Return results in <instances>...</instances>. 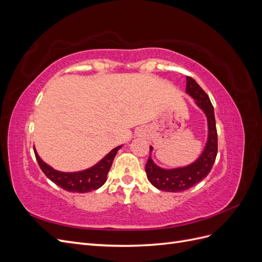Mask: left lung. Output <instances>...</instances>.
I'll return each mask as SVG.
<instances>
[{
  "mask_svg": "<svg viewBox=\"0 0 262 262\" xmlns=\"http://www.w3.org/2000/svg\"><path fill=\"white\" fill-rule=\"evenodd\" d=\"M186 92L199 106L208 119V142L201 156L186 167L175 169H163L154 164L150 156L145 164V171L148 180L154 187L168 192H181L191 188L209 175L217 154V132L212 102L201 87L192 77L187 76ZM153 147L149 146V152Z\"/></svg>",
  "mask_w": 262,
  "mask_h": 262,
  "instance_id": "1",
  "label": "left lung"
}]
</instances>
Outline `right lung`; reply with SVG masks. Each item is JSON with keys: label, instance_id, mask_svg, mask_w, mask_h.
I'll return each instance as SVG.
<instances>
[{"label": "right lung", "instance_id": "right-lung-1", "mask_svg": "<svg viewBox=\"0 0 262 262\" xmlns=\"http://www.w3.org/2000/svg\"><path fill=\"white\" fill-rule=\"evenodd\" d=\"M120 146L115 147L112 152H109L102 160L93 167L76 172H62L53 169L49 165H47L34 148L36 160L39 164L45 175L48 177L55 185L70 192L85 193L92 190H96L105 184L107 180L108 171L112 167L114 158Z\"/></svg>", "mask_w": 262, "mask_h": 262}]
</instances>
